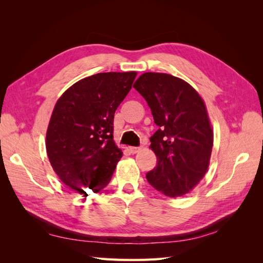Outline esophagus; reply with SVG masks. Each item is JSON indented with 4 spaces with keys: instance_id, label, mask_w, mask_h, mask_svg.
I'll return each instance as SVG.
<instances>
[{
    "instance_id": "1",
    "label": "esophagus",
    "mask_w": 263,
    "mask_h": 263,
    "mask_svg": "<svg viewBox=\"0 0 263 263\" xmlns=\"http://www.w3.org/2000/svg\"><path fill=\"white\" fill-rule=\"evenodd\" d=\"M140 150H141L140 147H129V151L132 154H137Z\"/></svg>"
}]
</instances>
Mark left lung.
Returning <instances> with one entry per match:
<instances>
[{
	"label": "left lung",
	"instance_id": "8db88e82",
	"mask_svg": "<svg viewBox=\"0 0 263 263\" xmlns=\"http://www.w3.org/2000/svg\"><path fill=\"white\" fill-rule=\"evenodd\" d=\"M159 129L150 137L157 165L146 174L151 186L169 197L191 192L208 172L214 133L201 95L171 74L146 72L134 84Z\"/></svg>",
	"mask_w": 263,
	"mask_h": 263
}]
</instances>
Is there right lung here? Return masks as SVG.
<instances>
[{
    "label": "right lung",
    "instance_id": "add662e5",
    "mask_svg": "<svg viewBox=\"0 0 263 263\" xmlns=\"http://www.w3.org/2000/svg\"><path fill=\"white\" fill-rule=\"evenodd\" d=\"M136 71L103 72L82 79L62 93L46 134L53 171L78 193L104 189L123 156L113 136L115 110L132 89Z\"/></svg>",
    "mask_w": 263,
    "mask_h": 263
}]
</instances>
